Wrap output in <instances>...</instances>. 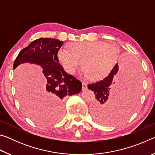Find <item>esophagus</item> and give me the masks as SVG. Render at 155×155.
<instances>
[{"label": "esophagus", "instance_id": "obj_1", "mask_svg": "<svg viewBox=\"0 0 155 155\" xmlns=\"http://www.w3.org/2000/svg\"><path fill=\"white\" fill-rule=\"evenodd\" d=\"M87 89V83L86 82H83V87L82 90H85Z\"/></svg>", "mask_w": 155, "mask_h": 155}]
</instances>
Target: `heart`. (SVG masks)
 Here are the masks:
<instances>
[{
	"instance_id": "obj_1",
	"label": "heart",
	"mask_w": 155,
	"mask_h": 155,
	"mask_svg": "<svg viewBox=\"0 0 155 155\" xmlns=\"http://www.w3.org/2000/svg\"><path fill=\"white\" fill-rule=\"evenodd\" d=\"M69 51L60 48L57 58L68 73L73 74L82 61L85 77L100 81L108 74L118 55V48L103 41H78L70 44Z\"/></svg>"
}]
</instances>
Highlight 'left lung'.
Returning a JSON list of instances; mask_svg holds the SVG:
<instances>
[{"label":"left lung","mask_w":155,"mask_h":155,"mask_svg":"<svg viewBox=\"0 0 155 155\" xmlns=\"http://www.w3.org/2000/svg\"><path fill=\"white\" fill-rule=\"evenodd\" d=\"M125 63L120 72L116 64L105 78L87 85L96 96L91 111L97 122L109 124L122 121L135 110L141 90L140 67L133 60Z\"/></svg>","instance_id":"obj_1"}]
</instances>
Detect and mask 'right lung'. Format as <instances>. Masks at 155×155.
I'll list each match as a JSON object with an SVG mask.
<instances>
[{
    "label": "right lung",
    "mask_w": 155,
    "mask_h": 155,
    "mask_svg": "<svg viewBox=\"0 0 155 155\" xmlns=\"http://www.w3.org/2000/svg\"><path fill=\"white\" fill-rule=\"evenodd\" d=\"M62 44L63 41L56 39H38L23 48L14 63V69L28 62L40 65L43 69L41 72L46 78V84L29 99L28 114L37 122L59 120L64 112V97L79 93L82 89V83L65 72L57 60V52ZM46 114L51 115L52 118L46 119Z\"/></svg>",
    "instance_id": "1"
}]
</instances>
